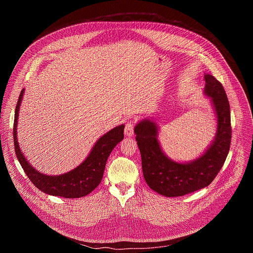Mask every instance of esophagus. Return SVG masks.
<instances>
[{
  "mask_svg": "<svg viewBox=\"0 0 253 253\" xmlns=\"http://www.w3.org/2000/svg\"><path fill=\"white\" fill-rule=\"evenodd\" d=\"M133 131H134V121L133 120H128L126 122V125H125V129H124V132H125V135L130 137L133 135Z\"/></svg>",
  "mask_w": 253,
  "mask_h": 253,
  "instance_id": "1",
  "label": "esophagus"
}]
</instances>
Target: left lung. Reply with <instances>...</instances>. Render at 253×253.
Returning a JSON list of instances; mask_svg holds the SVG:
<instances>
[{
  "label": "left lung",
  "instance_id": "obj_1",
  "mask_svg": "<svg viewBox=\"0 0 253 253\" xmlns=\"http://www.w3.org/2000/svg\"><path fill=\"white\" fill-rule=\"evenodd\" d=\"M204 80V91L211 97L218 126L215 140L201 157L190 163L174 162L160 148L154 122L143 120L135 127L144 178L148 186L161 195L183 196L208 186L222 168L229 152L232 130L225 90L211 75L206 74Z\"/></svg>",
  "mask_w": 253,
  "mask_h": 253
}]
</instances>
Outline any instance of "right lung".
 Segmentation results:
<instances>
[{
    "label": "right lung",
    "mask_w": 253,
    "mask_h": 253,
    "mask_svg": "<svg viewBox=\"0 0 253 253\" xmlns=\"http://www.w3.org/2000/svg\"><path fill=\"white\" fill-rule=\"evenodd\" d=\"M24 89L17 102L14 120V146L17 158L32 183L49 195L65 198H80L92 192L101 182L108 157L124 138V125L115 127L103 135L95 144L86 160L74 170L59 176L44 175L35 170L24 157L17 140V120Z\"/></svg>",
    "instance_id": "1"
}]
</instances>
